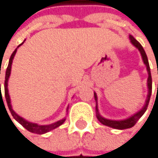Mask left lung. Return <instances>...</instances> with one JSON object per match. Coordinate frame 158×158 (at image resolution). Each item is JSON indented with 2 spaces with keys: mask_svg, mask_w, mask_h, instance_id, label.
<instances>
[{
  "mask_svg": "<svg viewBox=\"0 0 158 158\" xmlns=\"http://www.w3.org/2000/svg\"><path fill=\"white\" fill-rule=\"evenodd\" d=\"M129 39H130V42L131 44L139 49L141 55H142V57H143V63L145 64L146 66V69H147V72H148V79H147V85H148V95H147V98H146V102H145V104L144 106L138 112L136 113L135 114L131 115L130 117L125 119V120H110V119H106L104 117H102L100 113H98V104L96 105V115H97V118L98 120L100 121L102 124L105 125V126H108L110 127H113V128H116V129H126V128H130L132 127L136 123L137 121L139 120L143 114L145 113V111L147 110V107H148V104H149V102H150V98H151V94H152V76H151V71H150V66H149V62H148V58H147V56H146V53L143 49V47L142 46V44L138 42L133 36L129 35ZM94 98H95V101L97 102V94L94 93Z\"/></svg>",
  "mask_w": 158,
  "mask_h": 158,
  "instance_id": "obj_1",
  "label": "left lung"
}]
</instances>
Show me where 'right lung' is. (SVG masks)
Wrapping results in <instances>:
<instances>
[{
	"label": "right lung",
	"mask_w": 158,
	"mask_h": 158,
	"mask_svg": "<svg viewBox=\"0 0 158 158\" xmlns=\"http://www.w3.org/2000/svg\"><path fill=\"white\" fill-rule=\"evenodd\" d=\"M24 43V42H23ZM22 43V44H23ZM21 44H19L17 46V48L20 46ZM17 48L13 52V54L11 55L10 56V60H9V63H8V67L6 69V73H5V80H4V96H5V100H6V103L8 105V108L11 112V114L12 116L20 124L22 125L27 130L32 132V133H36V134H44L46 132H49L50 130H53L55 128H56L57 127H60V125H62L65 121V118L57 121L56 123H53V124H50V125H38V124H35V123H31V122H29L27 120H25L24 118H22L21 116H19L17 114L15 113V111L13 110L12 108V105H11V101H10V97H9V93H8V88H7V85H8V79H9V76H10V73H11V67H12V62H13V60H14V56L16 53V50ZM0 91H1V84H0ZM2 100V92H1L0 96V101ZM2 103H3V101H2ZM4 105V103H3ZM5 108V106H4ZM8 114V113H7Z\"/></svg>",
	"instance_id": "add662e5"
}]
</instances>
